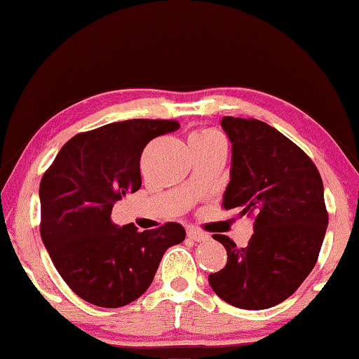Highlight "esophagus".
<instances>
[{
	"mask_svg": "<svg viewBox=\"0 0 359 359\" xmlns=\"http://www.w3.org/2000/svg\"><path fill=\"white\" fill-rule=\"evenodd\" d=\"M188 237L193 238L194 242H205V240H209L208 233L203 232V230H199V229H194V227L188 229Z\"/></svg>",
	"mask_w": 359,
	"mask_h": 359,
	"instance_id": "34e87169",
	"label": "esophagus"
}]
</instances>
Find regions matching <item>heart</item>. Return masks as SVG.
<instances>
[{
  "mask_svg": "<svg viewBox=\"0 0 359 359\" xmlns=\"http://www.w3.org/2000/svg\"><path fill=\"white\" fill-rule=\"evenodd\" d=\"M212 137H217L214 130L210 129H199L193 132V134L189 135V142H198V140H208V139H212Z\"/></svg>",
  "mask_w": 359,
  "mask_h": 359,
  "instance_id": "b5f03b06",
  "label": "heart"
}]
</instances>
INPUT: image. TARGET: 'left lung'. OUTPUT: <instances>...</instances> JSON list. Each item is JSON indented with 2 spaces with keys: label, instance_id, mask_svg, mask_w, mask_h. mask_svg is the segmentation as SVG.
<instances>
[{
  "label": "left lung",
  "instance_id": "obj_1",
  "mask_svg": "<svg viewBox=\"0 0 359 359\" xmlns=\"http://www.w3.org/2000/svg\"><path fill=\"white\" fill-rule=\"evenodd\" d=\"M220 126L232 142L222 208L253 217L255 232L245 248L214 235L227 264L209 284L230 306L262 311L292 296L316 266L328 225L323 183L306 151L266 122L225 116Z\"/></svg>",
  "mask_w": 359,
  "mask_h": 359
}]
</instances>
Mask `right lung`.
Returning a JSON list of instances; mask_svg holds the SVG:
<instances>
[{
	"instance_id": "right-lung-1",
	"label": "right lung",
	"mask_w": 359,
	"mask_h": 359,
	"mask_svg": "<svg viewBox=\"0 0 359 359\" xmlns=\"http://www.w3.org/2000/svg\"><path fill=\"white\" fill-rule=\"evenodd\" d=\"M166 119H129L72 137L42 176L41 237L58 274L97 307H122L154 281L166 250L184 240L168 222L139 232L111 222L112 208L142 186L140 156L155 137L175 132Z\"/></svg>"
}]
</instances>
